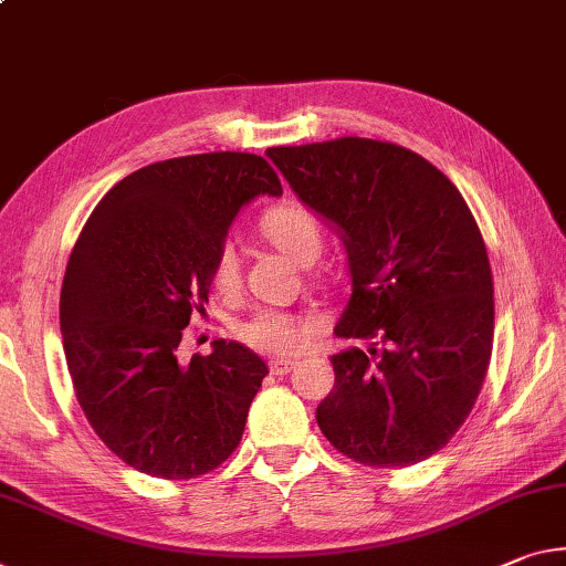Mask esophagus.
I'll return each instance as SVG.
<instances>
[{
	"label": "esophagus",
	"mask_w": 566,
	"mask_h": 566,
	"mask_svg": "<svg viewBox=\"0 0 566 566\" xmlns=\"http://www.w3.org/2000/svg\"><path fill=\"white\" fill-rule=\"evenodd\" d=\"M294 367V360H272L269 363V370H272V375H286L292 373Z\"/></svg>",
	"instance_id": "34e87169"
}]
</instances>
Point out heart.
Returning <instances> with one entry per match:
<instances>
[{"label":"heart","mask_w":566,"mask_h":566,"mask_svg":"<svg viewBox=\"0 0 566 566\" xmlns=\"http://www.w3.org/2000/svg\"><path fill=\"white\" fill-rule=\"evenodd\" d=\"M264 237L297 264H315L325 247L322 223L315 213L297 201H284L269 209L262 219ZM211 282L219 292L231 294L241 282V256L234 241H223L211 266ZM317 327L312 315L292 310L259 307L237 325L244 345L264 355H294Z\"/></svg>","instance_id":"1"}]
</instances>
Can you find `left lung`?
<instances>
[{
	"label": "left lung",
	"mask_w": 566,
	"mask_h": 566,
	"mask_svg": "<svg viewBox=\"0 0 566 566\" xmlns=\"http://www.w3.org/2000/svg\"><path fill=\"white\" fill-rule=\"evenodd\" d=\"M292 191L345 241L353 297L317 406L327 441L363 465L402 469L451 441L476 402L493 345L486 244L433 164L370 138L269 148Z\"/></svg>",
	"instance_id": "1"
}]
</instances>
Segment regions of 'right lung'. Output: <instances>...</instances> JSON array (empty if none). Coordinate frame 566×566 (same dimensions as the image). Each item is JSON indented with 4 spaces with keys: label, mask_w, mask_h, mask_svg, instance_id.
<instances>
[{
    "label": "right lung",
    "mask_w": 566,
    "mask_h": 566,
    "mask_svg": "<svg viewBox=\"0 0 566 566\" xmlns=\"http://www.w3.org/2000/svg\"><path fill=\"white\" fill-rule=\"evenodd\" d=\"M282 196L262 156L160 160L107 191L70 254L62 347L97 438L154 479H196L234 453L266 363L241 343L178 363L181 329L203 312L211 266L254 196Z\"/></svg>",
    "instance_id": "1"
}]
</instances>
